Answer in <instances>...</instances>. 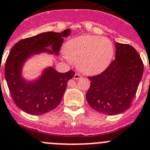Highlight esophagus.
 <instances>
[{
  "label": "esophagus",
  "mask_w": 150,
  "mask_h": 150,
  "mask_svg": "<svg viewBox=\"0 0 150 150\" xmlns=\"http://www.w3.org/2000/svg\"><path fill=\"white\" fill-rule=\"evenodd\" d=\"M82 78V75H80L79 73H75V75H74V79L75 80H78V79H80V78Z\"/></svg>",
  "instance_id": "obj_1"
}]
</instances>
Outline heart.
I'll use <instances>...</instances> for the list:
<instances>
[{"mask_svg":"<svg viewBox=\"0 0 150 150\" xmlns=\"http://www.w3.org/2000/svg\"><path fill=\"white\" fill-rule=\"evenodd\" d=\"M63 52L69 60L77 63L78 69L82 72L97 75L108 68L114 50L108 39L85 35L69 40Z\"/></svg>","mask_w":150,"mask_h":150,"instance_id":"obj_1","label":"heart"}]
</instances>
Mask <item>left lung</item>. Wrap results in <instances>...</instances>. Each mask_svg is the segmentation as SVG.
<instances>
[{
  "label": "left lung",
  "mask_w": 150,
  "mask_h": 150,
  "mask_svg": "<svg viewBox=\"0 0 150 150\" xmlns=\"http://www.w3.org/2000/svg\"><path fill=\"white\" fill-rule=\"evenodd\" d=\"M115 45V60L101 74L88 77L91 82L86 95L92 108L110 116L130 108L144 72V63L133 47Z\"/></svg>",
  "instance_id": "obj_1"
}]
</instances>
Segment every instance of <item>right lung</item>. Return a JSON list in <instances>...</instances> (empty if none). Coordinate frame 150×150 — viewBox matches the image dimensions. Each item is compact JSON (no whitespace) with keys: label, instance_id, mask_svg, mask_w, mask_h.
<instances>
[{"label":"right lung","instance_id":"1","mask_svg":"<svg viewBox=\"0 0 150 150\" xmlns=\"http://www.w3.org/2000/svg\"><path fill=\"white\" fill-rule=\"evenodd\" d=\"M71 33L69 29L61 33L46 32L24 39L12 48L5 64V78L13 102L23 111L31 115H42L56 108L60 103L67 86L75 72L60 73L52 67L46 69L34 82H27L21 75L25 60L33 54L48 52L58 54L63 37ZM52 46V50L48 48Z\"/></svg>","mask_w":150,"mask_h":150}]
</instances>
